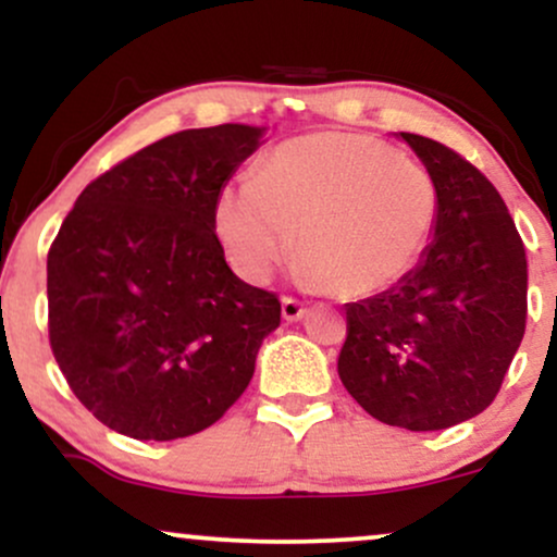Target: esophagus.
Here are the masks:
<instances>
[{
  "instance_id": "34e87169",
  "label": "esophagus",
  "mask_w": 557,
  "mask_h": 557,
  "mask_svg": "<svg viewBox=\"0 0 557 557\" xmlns=\"http://www.w3.org/2000/svg\"><path fill=\"white\" fill-rule=\"evenodd\" d=\"M283 319L285 322H298V319H304V314H306V309H304V304H300V300H296V298H283Z\"/></svg>"
}]
</instances>
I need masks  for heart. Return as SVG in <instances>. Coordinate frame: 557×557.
I'll use <instances>...</instances> for the list:
<instances>
[{"label":"heart","instance_id":"1","mask_svg":"<svg viewBox=\"0 0 557 557\" xmlns=\"http://www.w3.org/2000/svg\"><path fill=\"white\" fill-rule=\"evenodd\" d=\"M440 220L421 164L361 133L283 140L257 175L216 194L214 230L230 264L261 285L296 243L293 277L309 290L369 296L411 272Z\"/></svg>","mask_w":557,"mask_h":557}]
</instances>
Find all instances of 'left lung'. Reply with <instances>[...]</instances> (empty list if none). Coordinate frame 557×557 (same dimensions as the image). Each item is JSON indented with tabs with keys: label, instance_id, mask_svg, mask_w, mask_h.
<instances>
[{
	"label": "left lung",
	"instance_id": "obj_1",
	"mask_svg": "<svg viewBox=\"0 0 557 557\" xmlns=\"http://www.w3.org/2000/svg\"><path fill=\"white\" fill-rule=\"evenodd\" d=\"M440 188L419 264L387 290L345 304L337 374L382 424L434 432L495 400L527 327V251L513 216L474 164L398 133Z\"/></svg>",
	"mask_w": 557,
	"mask_h": 557
}]
</instances>
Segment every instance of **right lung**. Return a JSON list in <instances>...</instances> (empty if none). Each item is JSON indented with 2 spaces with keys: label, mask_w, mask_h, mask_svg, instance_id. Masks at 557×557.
<instances>
[{
  "label": "right lung",
  "mask_w": 557,
  "mask_h": 557,
  "mask_svg": "<svg viewBox=\"0 0 557 557\" xmlns=\"http://www.w3.org/2000/svg\"><path fill=\"white\" fill-rule=\"evenodd\" d=\"M267 127L181 131L96 177L49 248V343L70 389L133 440L212 426L240 398L280 300L227 267L214 201Z\"/></svg>",
  "instance_id": "add662e5"
}]
</instances>
